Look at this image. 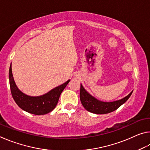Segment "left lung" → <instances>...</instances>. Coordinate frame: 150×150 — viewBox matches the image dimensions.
Wrapping results in <instances>:
<instances>
[{
  "label": "left lung",
  "instance_id": "left-lung-1",
  "mask_svg": "<svg viewBox=\"0 0 150 150\" xmlns=\"http://www.w3.org/2000/svg\"><path fill=\"white\" fill-rule=\"evenodd\" d=\"M132 93V91L128 95L120 100L113 102H103L91 95L81 84L80 100L83 107L87 111L98 115H104L110 113L118 108L130 98Z\"/></svg>",
  "mask_w": 150,
  "mask_h": 150
}]
</instances>
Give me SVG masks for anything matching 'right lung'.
<instances>
[{
  "label": "right lung",
  "instance_id": "1",
  "mask_svg": "<svg viewBox=\"0 0 150 150\" xmlns=\"http://www.w3.org/2000/svg\"><path fill=\"white\" fill-rule=\"evenodd\" d=\"M70 80L53 88L45 95L30 96L20 91L14 82L11 64L9 69V82L12 96L17 105L22 110L35 115H43L50 112L56 106L61 93Z\"/></svg>",
  "mask_w": 150,
  "mask_h": 150
}]
</instances>
